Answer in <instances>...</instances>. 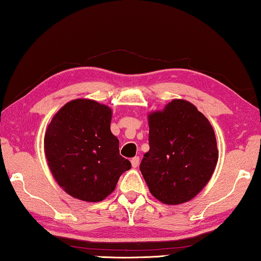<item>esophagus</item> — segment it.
<instances>
[{"label": "esophagus", "instance_id": "esophagus-1", "mask_svg": "<svg viewBox=\"0 0 261 261\" xmlns=\"http://www.w3.org/2000/svg\"><path fill=\"white\" fill-rule=\"evenodd\" d=\"M131 165H132V167H134V168L138 167V165H139V156L132 158L131 159Z\"/></svg>", "mask_w": 261, "mask_h": 261}]
</instances>
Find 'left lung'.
<instances>
[{
	"instance_id": "8db88e82",
	"label": "left lung",
	"mask_w": 261,
	"mask_h": 261,
	"mask_svg": "<svg viewBox=\"0 0 261 261\" xmlns=\"http://www.w3.org/2000/svg\"><path fill=\"white\" fill-rule=\"evenodd\" d=\"M149 151L139 169L158 200H191L208 183L219 152L213 127L192 103L173 100L148 116Z\"/></svg>"
}]
</instances>
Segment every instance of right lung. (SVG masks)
Segmentation results:
<instances>
[{
	"label": "right lung",
	"instance_id": "obj_1",
	"mask_svg": "<svg viewBox=\"0 0 261 261\" xmlns=\"http://www.w3.org/2000/svg\"><path fill=\"white\" fill-rule=\"evenodd\" d=\"M110 120L107 106L77 99L63 106L47 127L48 166L60 187L77 199L103 200L131 168L130 161L120 155Z\"/></svg>",
	"mask_w": 261,
	"mask_h": 261
}]
</instances>
